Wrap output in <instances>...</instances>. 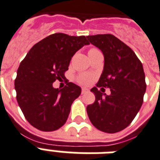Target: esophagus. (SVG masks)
<instances>
[{"instance_id":"34e87169","label":"esophagus","mask_w":160,"mask_h":160,"mask_svg":"<svg viewBox=\"0 0 160 160\" xmlns=\"http://www.w3.org/2000/svg\"><path fill=\"white\" fill-rule=\"evenodd\" d=\"M88 91H89V89H86V88H82V89H81V93L84 94V93H87Z\"/></svg>"}]
</instances>
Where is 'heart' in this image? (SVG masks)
Returning <instances> with one entry per match:
<instances>
[{
    "label": "heart",
    "instance_id": "heart-1",
    "mask_svg": "<svg viewBox=\"0 0 160 160\" xmlns=\"http://www.w3.org/2000/svg\"><path fill=\"white\" fill-rule=\"evenodd\" d=\"M93 50H97V49L92 48L89 51H93ZM77 81L80 83V84L86 85V84H89V83L91 82V77H90L89 76H88V75H80V76H78Z\"/></svg>",
    "mask_w": 160,
    "mask_h": 160
}]
</instances>
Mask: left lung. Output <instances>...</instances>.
Returning a JSON list of instances; mask_svg holds the SVG:
<instances>
[{
    "instance_id": "left-lung-1",
    "label": "left lung",
    "mask_w": 160,
    "mask_h": 160,
    "mask_svg": "<svg viewBox=\"0 0 160 160\" xmlns=\"http://www.w3.org/2000/svg\"><path fill=\"white\" fill-rule=\"evenodd\" d=\"M87 38L104 57L97 87L90 90L95 101L87 106V113L97 129L116 133L131 124L143 103L146 89L143 66L132 48L113 35H91ZM98 87L109 88L111 93L102 94Z\"/></svg>"
}]
</instances>
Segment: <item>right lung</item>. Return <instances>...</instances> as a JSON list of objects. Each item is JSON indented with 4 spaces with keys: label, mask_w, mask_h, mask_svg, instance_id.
Segmentation results:
<instances>
[{
    "label": "right lung",
    "mask_w": 160,
    "mask_h": 160,
    "mask_svg": "<svg viewBox=\"0 0 160 160\" xmlns=\"http://www.w3.org/2000/svg\"><path fill=\"white\" fill-rule=\"evenodd\" d=\"M89 44L84 36L54 33L35 44L21 62L15 80L16 99L35 128L52 132L66 123L81 88L68 82L63 89H55L52 84L65 77L71 58Z\"/></svg>",
    "instance_id": "1"
}]
</instances>
